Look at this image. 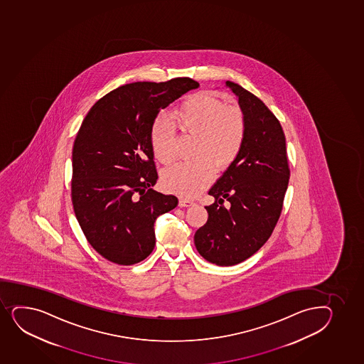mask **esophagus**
Listing matches in <instances>:
<instances>
[{
  "label": "esophagus",
  "mask_w": 364,
  "mask_h": 364,
  "mask_svg": "<svg viewBox=\"0 0 364 364\" xmlns=\"http://www.w3.org/2000/svg\"><path fill=\"white\" fill-rule=\"evenodd\" d=\"M192 204H193V202H192V200H186V198H180L179 200V207H191Z\"/></svg>",
  "instance_id": "34e87169"
}]
</instances>
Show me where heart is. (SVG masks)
<instances>
[{"label":"heart","instance_id":"obj_1","mask_svg":"<svg viewBox=\"0 0 364 364\" xmlns=\"http://www.w3.org/2000/svg\"><path fill=\"white\" fill-rule=\"evenodd\" d=\"M171 117L180 132L195 136L196 159L166 169L161 183L167 191L192 197L210 183L213 167L225 171L233 164L244 144L247 122L238 108H226V103L210 92L185 100ZM174 141L172 126L164 119H156L150 127V143L159 162L169 164L174 160Z\"/></svg>","mask_w":364,"mask_h":364}]
</instances>
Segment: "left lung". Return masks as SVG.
I'll return each mask as SVG.
<instances>
[{"label": "left lung", "mask_w": 364, "mask_h": 364, "mask_svg": "<svg viewBox=\"0 0 364 364\" xmlns=\"http://www.w3.org/2000/svg\"><path fill=\"white\" fill-rule=\"evenodd\" d=\"M226 85L238 97L247 122L242 150L209 190L215 202L195 233L202 257L216 266H235L264 245L277 226L289 185L286 139L277 117L259 98L235 82Z\"/></svg>", "instance_id": "left-lung-1"}]
</instances>
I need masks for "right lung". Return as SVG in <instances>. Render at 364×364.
<instances>
[{"mask_svg":"<svg viewBox=\"0 0 364 364\" xmlns=\"http://www.w3.org/2000/svg\"><path fill=\"white\" fill-rule=\"evenodd\" d=\"M198 86L186 77L126 84L82 120L72 151V203L87 242L110 262L131 266L148 257L155 220L178 205L176 196L153 190L150 127L160 109Z\"/></svg>","mask_w":364,"mask_h":364,"instance_id":"add662e5","label":"right lung"}]
</instances>
